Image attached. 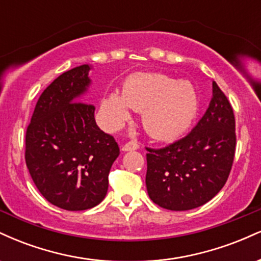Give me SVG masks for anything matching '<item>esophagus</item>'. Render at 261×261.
<instances>
[{"label": "esophagus", "instance_id": "1", "mask_svg": "<svg viewBox=\"0 0 261 261\" xmlns=\"http://www.w3.org/2000/svg\"><path fill=\"white\" fill-rule=\"evenodd\" d=\"M139 148V145L136 142H127L125 145L121 146L122 152H128V151H135V149Z\"/></svg>", "mask_w": 261, "mask_h": 261}]
</instances>
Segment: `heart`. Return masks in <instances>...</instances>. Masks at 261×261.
<instances>
[{
	"mask_svg": "<svg viewBox=\"0 0 261 261\" xmlns=\"http://www.w3.org/2000/svg\"><path fill=\"white\" fill-rule=\"evenodd\" d=\"M130 109L142 112L141 122L148 136L168 141L188 130L199 109V98L188 81H176L164 73H140L125 81L121 93L112 91L101 100L112 130L130 119Z\"/></svg>",
	"mask_w": 261,
	"mask_h": 261,
	"instance_id": "obj_1",
	"label": "heart"
}]
</instances>
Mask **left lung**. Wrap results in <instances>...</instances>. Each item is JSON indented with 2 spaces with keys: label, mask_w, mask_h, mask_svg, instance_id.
I'll list each match as a JSON object with an SVG mask.
<instances>
[{
  "label": "left lung",
  "mask_w": 261,
  "mask_h": 261,
  "mask_svg": "<svg viewBox=\"0 0 261 261\" xmlns=\"http://www.w3.org/2000/svg\"><path fill=\"white\" fill-rule=\"evenodd\" d=\"M236 121L216 82L196 126L167 147L147 148L146 187L161 207L187 211L212 199L226 184L236 151Z\"/></svg>",
  "instance_id": "1"
}]
</instances>
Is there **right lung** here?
I'll return each instance as SVG.
<instances>
[{
	"label": "right lung",
	"instance_id": "obj_1",
	"mask_svg": "<svg viewBox=\"0 0 261 261\" xmlns=\"http://www.w3.org/2000/svg\"><path fill=\"white\" fill-rule=\"evenodd\" d=\"M85 64L64 72L41 93L25 135V163L35 187L53 205L82 211L103 201L119 146L101 131L88 103ZM85 101V103L82 101Z\"/></svg>",
	"mask_w": 261,
	"mask_h": 261
}]
</instances>
